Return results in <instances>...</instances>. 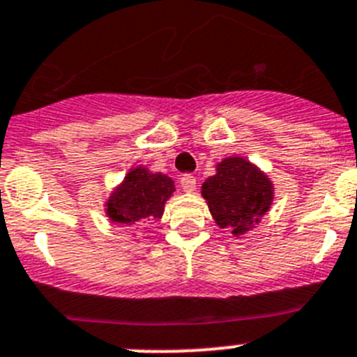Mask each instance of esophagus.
<instances>
[{
    "instance_id": "1",
    "label": "esophagus",
    "mask_w": 357,
    "mask_h": 357,
    "mask_svg": "<svg viewBox=\"0 0 357 357\" xmlns=\"http://www.w3.org/2000/svg\"><path fill=\"white\" fill-rule=\"evenodd\" d=\"M181 185L185 192L196 191V178L192 175H182Z\"/></svg>"
}]
</instances>
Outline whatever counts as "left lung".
Returning a JSON list of instances; mask_svg holds the SVG:
<instances>
[{
	"mask_svg": "<svg viewBox=\"0 0 357 357\" xmlns=\"http://www.w3.org/2000/svg\"><path fill=\"white\" fill-rule=\"evenodd\" d=\"M212 219L241 237L253 230L274 202V184L266 172L243 155H228L202 184Z\"/></svg>",
	"mask_w": 357,
	"mask_h": 357,
	"instance_id": "8db88e82",
	"label": "left lung"
}]
</instances>
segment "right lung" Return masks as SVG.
<instances>
[{"label":"right lung","instance_id":"right-lung-1","mask_svg":"<svg viewBox=\"0 0 357 357\" xmlns=\"http://www.w3.org/2000/svg\"><path fill=\"white\" fill-rule=\"evenodd\" d=\"M175 192L172 176L150 172L139 165L126 173L123 181L104 202V212L113 225L138 227L152 219H161L166 202Z\"/></svg>","mask_w":357,"mask_h":357}]
</instances>
